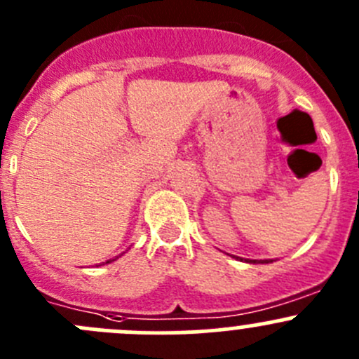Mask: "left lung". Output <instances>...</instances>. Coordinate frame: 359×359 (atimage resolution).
<instances>
[{
  "label": "left lung",
  "instance_id": "8db88e82",
  "mask_svg": "<svg viewBox=\"0 0 359 359\" xmlns=\"http://www.w3.org/2000/svg\"><path fill=\"white\" fill-rule=\"evenodd\" d=\"M253 264H255V260H253ZM260 264H267V262H266V260H264V262H260Z\"/></svg>",
  "mask_w": 359,
  "mask_h": 359
}]
</instances>
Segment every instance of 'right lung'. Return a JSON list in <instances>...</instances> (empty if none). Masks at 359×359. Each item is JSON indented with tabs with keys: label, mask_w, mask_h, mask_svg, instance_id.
I'll use <instances>...</instances> for the list:
<instances>
[{
	"label": "right lung",
	"mask_w": 359,
	"mask_h": 359,
	"mask_svg": "<svg viewBox=\"0 0 359 359\" xmlns=\"http://www.w3.org/2000/svg\"><path fill=\"white\" fill-rule=\"evenodd\" d=\"M112 260H114V259H112ZM109 262H111V260H107V262H106V264H109Z\"/></svg>",
	"instance_id": "right-lung-1"
}]
</instances>
